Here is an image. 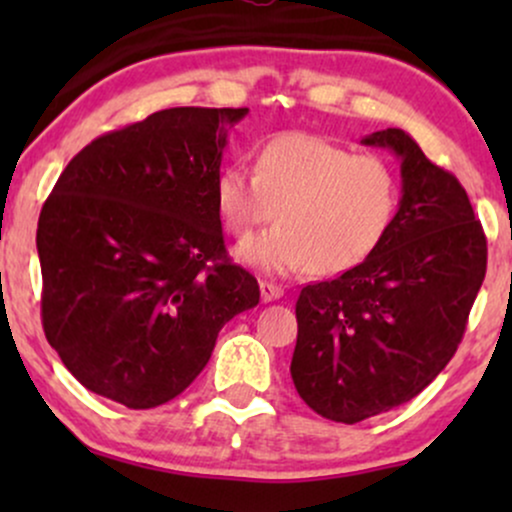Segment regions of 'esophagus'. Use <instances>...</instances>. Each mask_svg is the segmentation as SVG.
Here are the masks:
<instances>
[{
  "label": "esophagus",
  "instance_id": "34e87169",
  "mask_svg": "<svg viewBox=\"0 0 512 512\" xmlns=\"http://www.w3.org/2000/svg\"><path fill=\"white\" fill-rule=\"evenodd\" d=\"M260 296H262V303H272L276 298L284 296V289L272 284V281H260Z\"/></svg>",
  "mask_w": 512,
  "mask_h": 512
}]
</instances>
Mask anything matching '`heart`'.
Listing matches in <instances>:
<instances>
[{
	"instance_id": "1",
	"label": "heart",
	"mask_w": 512,
	"mask_h": 512,
	"mask_svg": "<svg viewBox=\"0 0 512 512\" xmlns=\"http://www.w3.org/2000/svg\"><path fill=\"white\" fill-rule=\"evenodd\" d=\"M219 219L245 238L274 216L279 226L245 240L236 257L264 274H339L383 243L399 207V182L378 156H351L305 132L262 144L255 173L223 166L214 182Z\"/></svg>"
}]
</instances>
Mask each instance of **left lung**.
I'll return each instance as SVG.
<instances>
[{"label": "left lung", "instance_id": "left-lung-1", "mask_svg": "<svg viewBox=\"0 0 512 512\" xmlns=\"http://www.w3.org/2000/svg\"><path fill=\"white\" fill-rule=\"evenodd\" d=\"M361 144L399 158L397 216L361 264L301 291L291 358L303 402L342 424L395 409L438 378L486 274L484 231L455 175L404 129H380Z\"/></svg>", "mask_w": 512, "mask_h": 512}]
</instances>
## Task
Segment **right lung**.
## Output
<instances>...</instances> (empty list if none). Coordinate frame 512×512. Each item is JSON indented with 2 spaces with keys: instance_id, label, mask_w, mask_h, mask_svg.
I'll list each match as a JSON object with an SVG mask.
<instances>
[{
  "instance_id": "obj_1",
  "label": "right lung",
  "mask_w": 512,
  "mask_h": 512,
  "mask_svg": "<svg viewBox=\"0 0 512 512\" xmlns=\"http://www.w3.org/2000/svg\"><path fill=\"white\" fill-rule=\"evenodd\" d=\"M248 108H168L103 134L40 211L43 327L86 390L151 409L207 366L228 320L260 303L231 264L214 202L228 129Z\"/></svg>"
}]
</instances>
